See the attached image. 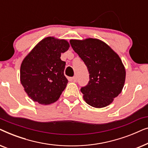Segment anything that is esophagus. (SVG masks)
I'll return each mask as SVG.
<instances>
[{"label":"esophagus","instance_id":"34e87169","mask_svg":"<svg viewBox=\"0 0 148 148\" xmlns=\"http://www.w3.org/2000/svg\"><path fill=\"white\" fill-rule=\"evenodd\" d=\"M72 80L74 82H77V77L76 76H74L73 77H72Z\"/></svg>","mask_w":148,"mask_h":148}]
</instances>
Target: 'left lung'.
Masks as SVG:
<instances>
[{
    "instance_id": "obj_1",
    "label": "left lung",
    "mask_w": 148,
    "mask_h": 148,
    "mask_svg": "<svg viewBox=\"0 0 148 148\" xmlns=\"http://www.w3.org/2000/svg\"><path fill=\"white\" fill-rule=\"evenodd\" d=\"M70 44L90 73L88 84L81 89L84 100L94 108L108 106L125 85L126 71L120 56L108 44L96 38L72 39Z\"/></svg>"
}]
</instances>
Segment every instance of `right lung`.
<instances>
[{
    "label": "right lung",
    "mask_w": 148,
    "mask_h": 148,
    "mask_svg": "<svg viewBox=\"0 0 148 148\" xmlns=\"http://www.w3.org/2000/svg\"><path fill=\"white\" fill-rule=\"evenodd\" d=\"M69 47L67 40L49 36L38 42L24 58L20 81L34 102L48 105L59 99L69 82L64 75L65 62L60 56Z\"/></svg>",
    "instance_id": "1"
}]
</instances>
